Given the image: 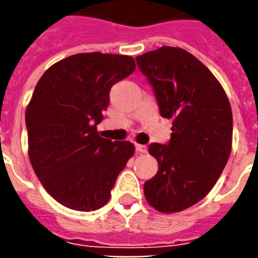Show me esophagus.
Returning a JSON list of instances; mask_svg holds the SVG:
<instances>
[{"instance_id": "1", "label": "esophagus", "mask_w": 258, "mask_h": 258, "mask_svg": "<svg viewBox=\"0 0 258 258\" xmlns=\"http://www.w3.org/2000/svg\"><path fill=\"white\" fill-rule=\"evenodd\" d=\"M135 151H137V153H145V152H146V146L145 145H140V144H137V145H135Z\"/></svg>"}]
</instances>
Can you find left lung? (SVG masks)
Instances as JSON below:
<instances>
[{
  "label": "left lung",
  "instance_id": "obj_1",
  "mask_svg": "<svg viewBox=\"0 0 258 258\" xmlns=\"http://www.w3.org/2000/svg\"><path fill=\"white\" fill-rule=\"evenodd\" d=\"M156 95L162 117H173L166 145L151 144L159 170L146 181L148 203L162 213L196 205L220 178L232 148V110L209 69L182 48L162 47L135 58Z\"/></svg>",
  "mask_w": 258,
  "mask_h": 258
}]
</instances>
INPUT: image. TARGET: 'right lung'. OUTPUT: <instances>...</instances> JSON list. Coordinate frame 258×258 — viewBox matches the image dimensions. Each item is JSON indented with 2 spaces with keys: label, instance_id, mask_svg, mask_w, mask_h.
<instances>
[{
  "label": "right lung",
  "instance_id": "obj_1",
  "mask_svg": "<svg viewBox=\"0 0 258 258\" xmlns=\"http://www.w3.org/2000/svg\"><path fill=\"white\" fill-rule=\"evenodd\" d=\"M135 70L127 55L88 52L52 64L37 83L26 109L29 157L53 199L72 210L94 211L110 198L135 148L96 131L109 91Z\"/></svg>",
  "mask_w": 258,
  "mask_h": 258
}]
</instances>
